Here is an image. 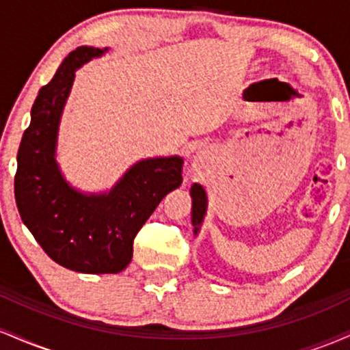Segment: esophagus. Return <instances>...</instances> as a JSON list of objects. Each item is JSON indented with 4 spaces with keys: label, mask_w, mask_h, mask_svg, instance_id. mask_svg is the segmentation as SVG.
<instances>
[{
    "label": "esophagus",
    "mask_w": 350,
    "mask_h": 350,
    "mask_svg": "<svg viewBox=\"0 0 350 350\" xmlns=\"http://www.w3.org/2000/svg\"><path fill=\"white\" fill-rule=\"evenodd\" d=\"M200 161H202V158H200V156H198V158H196V161H194V166L198 167L199 164H200Z\"/></svg>",
    "instance_id": "esophagus-1"
}]
</instances>
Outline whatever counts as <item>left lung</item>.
I'll list each match as a JSON object with an SVG mask.
<instances>
[{"instance_id":"8db88e82","label":"left lung","mask_w":350,"mask_h":350,"mask_svg":"<svg viewBox=\"0 0 350 350\" xmlns=\"http://www.w3.org/2000/svg\"><path fill=\"white\" fill-rule=\"evenodd\" d=\"M191 198H192V226H194V235L199 234L200 226L204 222V217L207 212V194L206 189L200 184L194 183L191 187Z\"/></svg>"}]
</instances>
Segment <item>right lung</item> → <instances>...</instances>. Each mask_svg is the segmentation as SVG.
I'll return each instance as SVG.
<instances>
[{
	"label": "right lung",
	"instance_id": "right-lung-1",
	"mask_svg": "<svg viewBox=\"0 0 350 350\" xmlns=\"http://www.w3.org/2000/svg\"><path fill=\"white\" fill-rule=\"evenodd\" d=\"M108 47L72 51L39 90L18 151L14 198L24 226L60 267L79 273H120L133 256V240L164 196L183 183V158L135 163L110 191L83 192L57 163L59 126L75 70Z\"/></svg>",
	"mask_w": 350,
	"mask_h": 350
}]
</instances>
